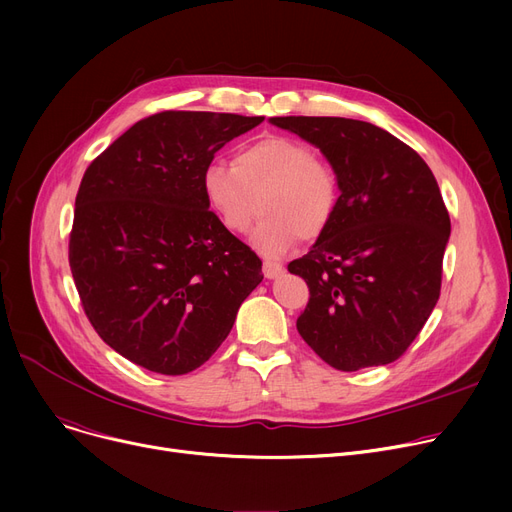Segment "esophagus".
<instances>
[{
  "label": "esophagus",
  "instance_id": "obj_1",
  "mask_svg": "<svg viewBox=\"0 0 512 512\" xmlns=\"http://www.w3.org/2000/svg\"><path fill=\"white\" fill-rule=\"evenodd\" d=\"M284 272V265L282 263H278V261H263V276L267 278V280H274V278H278L280 274Z\"/></svg>",
  "mask_w": 512,
  "mask_h": 512
}]
</instances>
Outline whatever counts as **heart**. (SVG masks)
<instances>
[{
    "instance_id": "b5f03b06",
    "label": "heart",
    "mask_w": 512,
    "mask_h": 512,
    "mask_svg": "<svg viewBox=\"0 0 512 512\" xmlns=\"http://www.w3.org/2000/svg\"><path fill=\"white\" fill-rule=\"evenodd\" d=\"M201 191L230 234H245L261 207L253 245L265 255L286 253L299 238L326 234L340 203L336 170L309 145L288 137H263L240 147L232 164L209 161Z\"/></svg>"
}]
</instances>
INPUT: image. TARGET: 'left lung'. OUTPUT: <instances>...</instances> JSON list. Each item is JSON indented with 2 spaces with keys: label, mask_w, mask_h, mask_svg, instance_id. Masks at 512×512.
<instances>
[{
  "label": "left lung",
  "mask_w": 512,
  "mask_h": 512,
  "mask_svg": "<svg viewBox=\"0 0 512 512\" xmlns=\"http://www.w3.org/2000/svg\"><path fill=\"white\" fill-rule=\"evenodd\" d=\"M338 174L340 203L326 234L288 272L309 286L297 330L340 371L396 361L440 299L450 218L429 166L380 126L286 116Z\"/></svg>",
  "instance_id": "8db88e82"
}]
</instances>
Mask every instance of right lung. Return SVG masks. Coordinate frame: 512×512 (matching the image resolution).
Returning a JSON list of instances; mask_svg holds the SVG:
<instances>
[{
	"label": "right lung",
	"mask_w": 512,
	"mask_h": 512,
	"mask_svg": "<svg viewBox=\"0 0 512 512\" xmlns=\"http://www.w3.org/2000/svg\"><path fill=\"white\" fill-rule=\"evenodd\" d=\"M263 116L159 112L130 126L80 182L68 259L95 332L124 359L182 375L230 334L263 280L201 191L203 168Z\"/></svg>",
	"instance_id": "right-lung-1"
}]
</instances>
